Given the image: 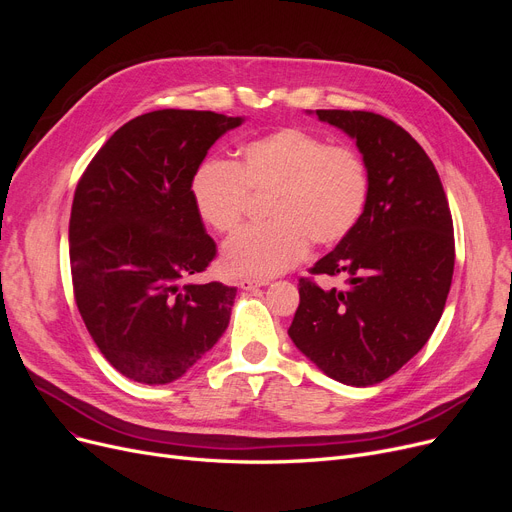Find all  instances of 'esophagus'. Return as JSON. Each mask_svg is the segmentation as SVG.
<instances>
[{"label":"esophagus","instance_id":"34e87169","mask_svg":"<svg viewBox=\"0 0 512 512\" xmlns=\"http://www.w3.org/2000/svg\"><path fill=\"white\" fill-rule=\"evenodd\" d=\"M265 284H267V280H251V278H245V280L238 282V286H240L242 290H255V288L265 286Z\"/></svg>","mask_w":512,"mask_h":512}]
</instances>
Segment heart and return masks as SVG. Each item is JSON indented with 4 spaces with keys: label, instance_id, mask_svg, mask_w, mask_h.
<instances>
[{
    "label": "heart",
    "instance_id": "b5f03b06",
    "mask_svg": "<svg viewBox=\"0 0 512 512\" xmlns=\"http://www.w3.org/2000/svg\"><path fill=\"white\" fill-rule=\"evenodd\" d=\"M252 195H267L270 222L234 234L222 253L232 276L272 278L297 265L313 245L334 247L355 230L369 199L363 157L301 128H280L238 151L234 164L211 159L191 180L199 218L234 232Z\"/></svg>",
    "mask_w": 512,
    "mask_h": 512
}]
</instances>
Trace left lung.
<instances>
[{"label":"left lung","mask_w":512,"mask_h":512,"mask_svg":"<svg viewBox=\"0 0 512 512\" xmlns=\"http://www.w3.org/2000/svg\"><path fill=\"white\" fill-rule=\"evenodd\" d=\"M311 114V112H309ZM357 141L369 199L355 230L299 280L288 336L332 380L373 386L413 359L436 330L454 272L452 215L432 159L396 122L373 112L315 110Z\"/></svg>","instance_id":"left-lung-1"}]
</instances>
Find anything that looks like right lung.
<instances>
[{
  "instance_id": "right-lung-1",
  "label": "right lung",
  "mask_w": 512,
  "mask_h": 512,
  "mask_svg": "<svg viewBox=\"0 0 512 512\" xmlns=\"http://www.w3.org/2000/svg\"><path fill=\"white\" fill-rule=\"evenodd\" d=\"M240 124L197 110L143 114L78 180L68 228L76 307L101 355L132 382L178 380L228 328L236 288L186 284L215 257L191 180Z\"/></svg>"
}]
</instances>
